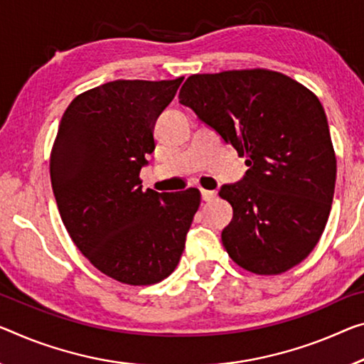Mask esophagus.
I'll return each instance as SVG.
<instances>
[{
	"mask_svg": "<svg viewBox=\"0 0 364 364\" xmlns=\"http://www.w3.org/2000/svg\"><path fill=\"white\" fill-rule=\"evenodd\" d=\"M216 195H218V193L215 192V190H203V188H201V198H203L205 201L215 200Z\"/></svg>",
	"mask_w": 364,
	"mask_h": 364,
	"instance_id": "obj_1",
	"label": "esophagus"
}]
</instances>
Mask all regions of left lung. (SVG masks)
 Segmentation results:
<instances>
[{
  "mask_svg": "<svg viewBox=\"0 0 364 364\" xmlns=\"http://www.w3.org/2000/svg\"><path fill=\"white\" fill-rule=\"evenodd\" d=\"M178 102L247 156L242 181L220 190L232 206L221 232L229 257L259 275L303 262L327 225L337 177L318 99L282 73L239 70L187 77Z\"/></svg>",
  "mask_w": 364,
  "mask_h": 364,
  "instance_id": "1",
  "label": "left lung"
}]
</instances>
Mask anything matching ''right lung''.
<instances>
[{
	"mask_svg": "<svg viewBox=\"0 0 364 364\" xmlns=\"http://www.w3.org/2000/svg\"><path fill=\"white\" fill-rule=\"evenodd\" d=\"M183 77L119 80L82 92L65 110L50 178L66 231L91 264L141 287L181 260L200 192L143 190L139 171L154 151V124Z\"/></svg>",
	"mask_w": 364,
	"mask_h": 364,
	"instance_id": "obj_1",
	"label": "right lung"
}]
</instances>
